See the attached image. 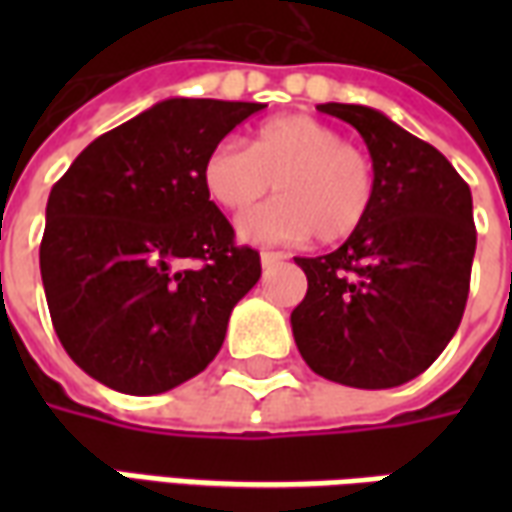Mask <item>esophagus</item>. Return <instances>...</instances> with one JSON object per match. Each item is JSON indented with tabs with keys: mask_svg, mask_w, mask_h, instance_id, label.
Listing matches in <instances>:
<instances>
[{
	"mask_svg": "<svg viewBox=\"0 0 512 512\" xmlns=\"http://www.w3.org/2000/svg\"><path fill=\"white\" fill-rule=\"evenodd\" d=\"M288 255H282V252H260V263H263V268H271L277 266V263H282Z\"/></svg>",
	"mask_w": 512,
	"mask_h": 512,
	"instance_id": "34e87169",
	"label": "esophagus"
}]
</instances>
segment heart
Returning a JSON list of instances; mask_svg holds the SVG:
<instances>
[{"mask_svg": "<svg viewBox=\"0 0 512 512\" xmlns=\"http://www.w3.org/2000/svg\"><path fill=\"white\" fill-rule=\"evenodd\" d=\"M277 183L279 200L238 219L246 244H323L354 235L376 200V164L337 128L307 115L274 117L252 145L224 139L202 161V186L224 211H246Z\"/></svg>", "mask_w": 512, "mask_h": 512, "instance_id": "heart-1", "label": "heart"}]
</instances>
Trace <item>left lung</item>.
I'll list each match as a JSON object with an SVG mask.
<instances>
[{
	"instance_id": "8db88e82",
	"label": "left lung",
	"mask_w": 512,
	"mask_h": 512,
	"mask_svg": "<svg viewBox=\"0 0 512 512\" xmlns=\"http://www.w3.org/2000/svg\"><path fill=\"white\" fill-rule=\"evenodd\" d=\"M362 134L376 164L367 222L340 249L296 257L307 296L290 312L318 376L389 389L425 373L461 326L477 230L472 191L447 158L378 109L321 104Z\"/></svg>"
}]
</instances>
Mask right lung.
Segmentation results:
<instances>
[{"mask_svg":"<svg viewBox=\"0 0 512 512\" xmlns=\"http://www.w3.org/2000/svg\"><path fill=\"white\" fill-rule=\"evenodd\" d=\"M263 104L167 98L84 147L49 194L40 277L51 323L87 376L158 395L219 354L260 255L202 186V161ZM200 259L202 267L183 262Z\"/></svg>","mask_w":512,"mask_h":512,"instance_id":"right-lung-1","label":"right lung"}]
</instances>
